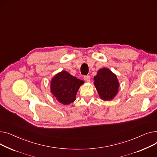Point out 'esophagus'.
I'll return each instance as SVG.
<instances>
[{"label": "esophagus", "instance_id": "obj_1", "mask_svg": "<svg viewBox=\"0 0 157 157\" xmlns=\"http://www.w3.org/2000/svg\"><path fill=\"white\" fill-rule=\"evenodd\" d=\"M84 80H86V82H90V77L89 76V75L85 76V77H84Z\"/></svg>", "mask_w": 157, "mask_h": 157}]
</instances>
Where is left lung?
<instances>
[{
  "label": "left lung",
  "mask_w": 157,
  "mask_h": 157,
  "mask_svg": "<svg viewBox=\"0 0 157 157\" xmlns=\"http://www.w3.org/2000/svg\"><path fill=\"white\" fill-rule=\"evenodd\" d=\"M94 85L101 99H113L118 92L120 86L117 75L106 68L99 69L94 77Z\"/></svg>",
  "instance_id": "left-lung-1"
}]
</instances>
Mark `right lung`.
Wrapping results in <instances>:
<instances>
[{"label":"right lung","mask_w":157,"mask_h":157,"mask_svg":"<svg viewBox=\"0 0 157 157\" xmlns=\"http://www.w3.org/2000/svg\"><path fill=\"white\" fill-rule=\"evenodd\" d=\"M84 82L72 76L67 71H61L51 80V93L60 103L67 105L74 102L80 87Z\"/></svg>","instance_id":"add662e5"}]
</instances>
